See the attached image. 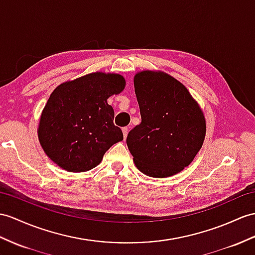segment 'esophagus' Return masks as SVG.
<instances>
[{
	"mask_svg": "<svg viewBox=\"0 0 255 255\" xmlns=\"http://www.w3.org/2000/svg\"><path fill=\"white\" fill-rule=\"evenodd\" d=\"M128 128H122V133H123V137H124V139L127 138V136H128Z\"/></svg>",
	"mask_w": 255,
	"mask_h": 255,
	"instance_id": "34e87169",
	"label": "esophagus"
}]
</instances>
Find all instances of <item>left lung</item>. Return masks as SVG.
<instances>
[{"label":"left lung","instance_id":"8db88e82","mask_svg":"<svg viewBox=\"0 0 255 255\" xmlns=\"http://www.w3.org/2000/svg\"><path fill=\"white\" fill-rule=\"evenodd\" d=\"M134 89L141 117L127 138L134 163L147 176L175 175L202 147L203 111L185 85L163 71L137 72Z\"/></svg>","mask_w":255,"mask_h":255}]
</instances>
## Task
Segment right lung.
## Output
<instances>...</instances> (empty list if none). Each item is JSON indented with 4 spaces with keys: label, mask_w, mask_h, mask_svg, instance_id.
I'll return each mask as SVG.
<instances>
[{
    "label": "right lung",
    "mask_w": 255,
    "mask_h": 255,
    "mask_svg": "<svg viewBox=\"0 0 255 255\" xmlns=\"http://www.w3.org/2000/svg\"><path fill=\"white\" fill-rule=\"evenodd\" d=\"M124 88L121 74L99 71L59 84L42 111L38 128L46 156L68 172H86L101 163L105 152L123 140L107 99Z\"/></svg>",
    "instance_id": "right-lung-1"
}]
</instances>
